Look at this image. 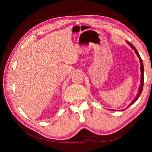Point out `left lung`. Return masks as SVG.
<instances>
[{
  "label": "left lung",
  "mask_w": 152,
  "mask_h": 152,
  "mask_svg": "<svg viewBox=\"0 0 152 152\" xmlns=\"http://www.w3.org/2000/svg\"><path fill=\"white\" fill-rule=\"evenodd\" d=\"M126 42H127V43H128L129 45L131 47H132L133 50H134V51H135V53L136 54H137V56H138V58H139V59H140V64H141V65H140V69H141V84H140V89H139V92H138V94H137V96H136V98L135 99L133 100V101L131 102L130 103V104L129 105V107H130L131 105L132 104H133V103H134V102L137 101V100L139 99V97L140 96V95H141V92H142V91H143V82H144V79H143V70H144V69H143V61H142V60H141V57H140V54H139V53H138V51H137V50H136L135 49V48L134 47V46H133L132 43H131L130 42H127V41H126Z\"/></svg>",
  "instance_id": "1"
}]
</instances>
